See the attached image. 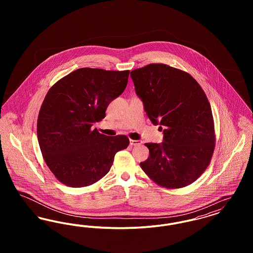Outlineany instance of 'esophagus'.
Masks as SVG:
<instances>
[{
    "label": "esophagus",
    "mask_w": 253,
    "mask_h": 253,
    "mask_svg": "<svg viewBox=\"0 0 253 253\" xmlns=\"http://www.w3.org/2000/svg\"><path fill=\"white\" fill-rule=\"evenodd\" d=\"M142 143V141L140 140H133V139H130V145L132 146H138Z\"/></svg>",
    "instance_id": "34e87169"
}]
</instances>
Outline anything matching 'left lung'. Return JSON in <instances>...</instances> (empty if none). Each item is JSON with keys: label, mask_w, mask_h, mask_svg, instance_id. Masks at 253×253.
Here are the masks:
<instances>
[{"label": "left lung", "mask_w": 253, "mask_h": 253, "mask_svg": "<svg viewBox=\"0 0 253 253\" xmlns=\"http://www.w3.org/2000/svg\"><path fill=\"white\" fill-rule=\"evenodd\" d=\"M131 77L147 116L164 129L161 144L145 143L150 157L141 169L166 189L191 185L208 168L215 148L214 121L203 89L189 73L163 63L134 69Z\"/></svg>", "instance_id": "8db88e82"}]
</instances>
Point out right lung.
Returning a JSON list of instances; mask_svg holds the SVG:
<instances>
[{"instance_id":"right-lung-1","label":"right lung","mask_w":253,"mask_h":253,"mask_svg":"<svg viewBox=\"0 0 253 253\" xmlns=\"http://www.w3.org/2000/svg\"><path fill=\"white\" fill-rule=\"evenodd\" d=\"M129 70L81 68L49 89L41 106L37 134L42 157L62 184L82 188L108 173L115 155L129 146L124 134L107 136L92 129L109 103L125 90Z\"/></svg>"}]
</instances>
